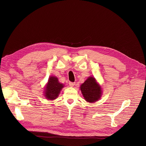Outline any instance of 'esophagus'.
<instances>
[{
    "label": "esophagus",
    "instance_id": "1",
    "mask_svg": "<svg viewBox=\"0 0 146 146\" xmlns=\"http://www.w3.org/2000/svg\"><path fill=\"white\" fill-rule=\"evenodd\" d=\"M69 86H70V87H73V86H74V85H75V83H73V82H69Z\"/></svg>",
    "mask_w": 146,
    "mask_h": 146
}]
</instances>
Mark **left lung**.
<instances>
[{"label":"left lung","instance_id":"left-lung-1","mask_svg":"<svg viewBox=\"0 0 146 146\" xmlns=\"http://www.w3.org/2000/svg\"><path fill=\"white\" fill-rule=\"evenodd\" d=\"M80 89L84 99L89 103L99 101L102 95L101 86L92 76H89L80 85Z\"/></svg>","mask_w":146,"mask_h":146}]
</instances>
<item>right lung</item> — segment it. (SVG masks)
I'll return each mask as SVG.
<instances>
[{
    "label": "right lung",
    "instance_id": "obj_1",
    "mask_svg": "<svg viewBox=\"0 0 146 146\" xmlns=\"http://www.w3.org/2000/svg\"><path fill=\"white\" fill-rule=\"evenodd\" d=\"M64 86V84L60 83L56 76H51L45 86L44 96L48 100H55L58 96L61 89Z\"/></svg>",
    "mask_w": 146,
    "mask_h": 146
}]
</instances>
